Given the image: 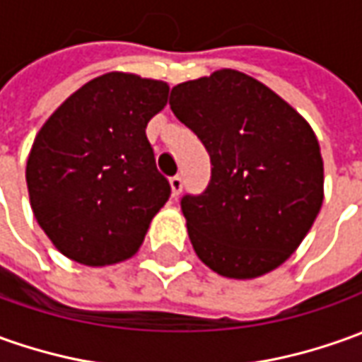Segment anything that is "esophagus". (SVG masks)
<instances>
[{"mask_svg":"<svg viewBox=\"0 0 362 362\" xmlns=\"http://www.w3.org/2000/svg\"><path fill=\"white\" fill-rule=\"evenodd\" d=\"M170 188H172V196H178L182 192V176H172L170 178Z\"/></svg>","mask_w":362,"mask_h":362,"instance_id":"1","label":"esophagus"}]
</instances>
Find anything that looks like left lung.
Returning a JSON list of instances; mask_svg holds the SVG:
<instances>
[{
    "label": "left lung",
    "mask_w": 362,
    "mask_h": 362,
    "mask_svg": "<svg viewBox=\"0 0 362 362\" xmlns=\"http://www.w3.org/2000/svg\"><path fill=\"white\" fill-rule=\"evenodd\" d=\"M170 109L212 162L208 188L180 202L196 255L232 279L279 267L323 204V158L309 122L233 69L176 85Z\"/></svg>",
    "instance_id": "left-lung-1"
}]
</instances>
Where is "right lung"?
<instances>
[{"instance_id":"add662e5","label":"right lung","mask_w":362,"mask_h":362,"mask_svg":"<svg viewBox=\"0 0 362 362\" xmlns=\"http://www.w3.org/2000/svg\"><path fill=\"white\" fill-rule=\"evenodd\" d=\"M168 85L112 71L88 81L37 132L25 180L37 223L63 255L103 267L139 252L170 198L146 139Z\"/></svg>"}]
</instances>
